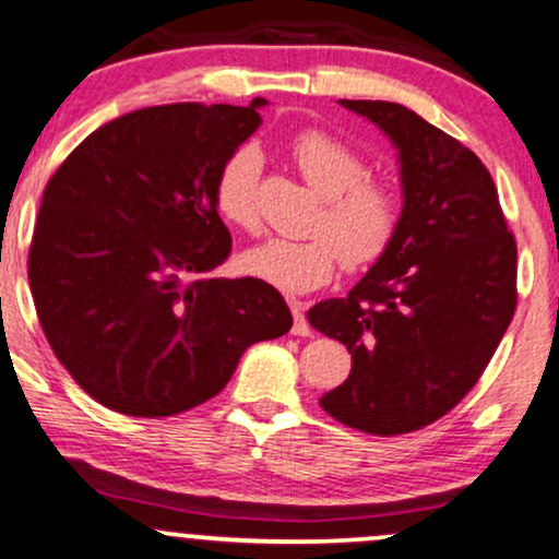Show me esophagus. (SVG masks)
<instances>
[{
  "label": "esophagus",
  "instance_id": "34e87169",
  "mask_svg": "<svg viewBox=\"0 0 559 559\" xmlns=\"http://www.w3.org/2000/svg\"><path fill=\"white\" fill-rule=\"evenodd\" d=\"M292 312H294V329H292L294 336H312L310 323H307L305 318V305H301L299 299H292Z\"/></svg>",
  "mask_w": 559,
  "mask_h": 559
}]
</instances>
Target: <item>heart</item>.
Returning a JSON list of instances; mask_svg holds the SVG:
<instances>
[{
    "instance_id": "1",
    "label": "heart",
    "mask_w": 559,
    "mask_h": 559,
    "mask_svg": "<svg viewBox=\"0 0 559 559\" xmlns=\"http://www.w3.org/2000/svg\"><path fill=\"white\" fill-rule=\"evenodd\" d=\"M299 176L323 207L312 239H265L243 249L236 260L249 278L286 294H305L329 284L338 260L346 267L373 265L389 252L400 228L402 204L394 186L368 176L360 152L325 131H301L288 144ZM260 152L239 146L221 165L213 186V204L228 226L258 228Z\"/></svg>"
}]
</instances>
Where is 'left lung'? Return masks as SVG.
<instances>
[{"mask_svg":"<svg viewBox=\"0 0 559 559\" xmlns=\"http://www.w3.org/2000/svg\"><path fill=\"white\" fill-rule=\"evenodd\" d=\"M338 105L394 144L402 215L360 284L307 312L352 355L349 378L320 407L357 431L409 433L463 400L497 352L518 301V247L497 186L467 146L396 102Z\"/></svg>","mask_w":559,"mask_h":559,"instance_id":"8db88e82","label":"left lung"}]
</instances>
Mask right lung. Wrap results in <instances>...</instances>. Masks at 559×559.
<instances>
[{
	"mask_svg": "<svg viewBox=\"0 0 559 559\" xmlns=\"http://www.w3.org/2000/svg\"><path fill=\"white\" fill-rule=\"evenodd\" d=\"M265 105L120 115L44 189L28 252L38 323L75 383L115 413H186L226 386L247 346L292 329L273 286L213 278L230 254L215 176Z\"/></svg>",
	"mask_w": 559,
	"mask_h": 559,
	"instance_id": "add662e5",
	"label": "right lung"
}]
</instances>
